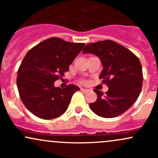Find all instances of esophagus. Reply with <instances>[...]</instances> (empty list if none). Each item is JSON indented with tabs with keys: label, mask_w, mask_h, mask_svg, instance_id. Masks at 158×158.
I'll return each instance as SVG.
<instances>
[{
	"label": "esophagus",
	"mask_w": 158,
	"mask_h": 158,
	"mask_svg": "<svg viewBox=\"0 0 158 158\" xmlns=\"http://www.w3.org/2000/svg\"><path fill=\"white\" fill-rule=\"evenodd\" d=\"M81 91H82V92H84V93H86V92L89 91V90L86 89V88H81Z\"/></svg>",
	"instance_id": "obj_1"
}]
</instances>
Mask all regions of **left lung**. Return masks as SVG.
I'll use <instances>...</instances> for the list:
<instances>
[{"mask_svg": "<svg viewBox=\"0 0 158 158\" xmlns=\"http://www.w3.org/2000/svg\"><path fill=\"white\" fill-rule=\"evenodd\" d=\"M83 53H91L100 59L102 70L99 78L108 87L97 94L90 103L94 113L104 118H112L126 112L138 98L143 85L142 66L138 58L129 50L110 40L87 44Z\"/></svg>", "mask_w": 158, "mask_h": 158, "instance_id": "left-lung-1", "label": "left lung"}]
</instances>
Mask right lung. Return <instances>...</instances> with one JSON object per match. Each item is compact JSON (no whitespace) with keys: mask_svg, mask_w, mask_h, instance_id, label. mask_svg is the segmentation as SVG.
<instances>
[{"mask_svg":"<svg viewBox=\"0 0 158 158\" xmlns=\"http://www.w3.org/2000/svg\"><path fill=\"white\" fill-rule=\"evenodd\" d=\"M85 45L52 37L27 52L18 70L17 87L23 105L36 117L52 119L68 109L79 88L69 85L60 88L54 82L68 71Z\"/></svg>","mask_w":158,"mask_h":158,"instance_id":"right-lung-1","label":"right lung"}]
</instances>
